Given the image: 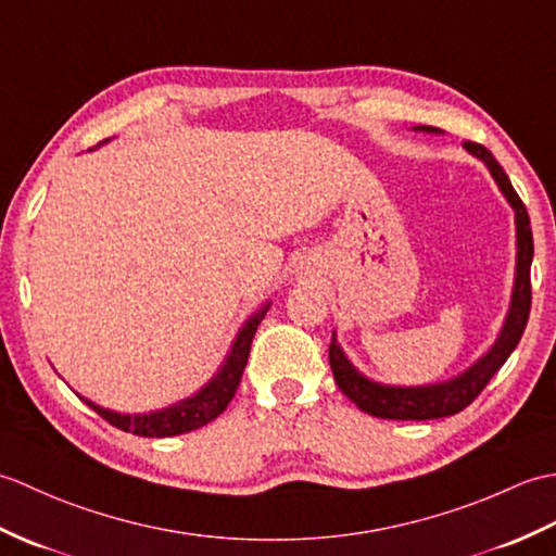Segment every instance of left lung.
Returning a JSON list of instances; mask_svg holds the SVG:
<instances>
[{"label": "left lung", "mask_w": 556, "mask_h": 556, "mask_svg": "<svg viewBox=\"0 0 556 556\" xmlns=\"http://www.w3.org/2000/svg\"><path fill=\"white\" fill-rule=\"evenodd\" d=\"M428 131H434V128L428 126ZM464 148L488 164L494 181L500 184L502 193L506 195V200H509L516 212L518 257H516V285H514L509 315H506V323L497 344L490 349L488 356H482L473 368H468L464 375L454 377L452 382L430 384V387H387V384L365 380L361 372L353 370V365L346 361L344 351L339 349L337 339H332V346H329V365H332L334 380L341 392H344L361 410L368 413V416L384 418V420H434V418L454 416V413L473 404L478 394L488 387L494 372L502 368L523 337V329L530 315V299H533L530 296V293H533L530 291L533 231H530L528 210L523 205V200L514 191L509 176H506V172L500 167V162L492 157V152L485 146L466 140Z\"/></svg>", "instance_id": "8db88e82"}]
</instances>
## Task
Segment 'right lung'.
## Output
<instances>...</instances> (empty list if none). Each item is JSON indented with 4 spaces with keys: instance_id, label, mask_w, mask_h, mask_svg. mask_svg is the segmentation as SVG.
Masks as SVG:
<instances>
[{
    "instance_id": "1",
    "label": "right lung",
    "mask_w": 556,
    "mask_h": 556,
    "mask_svg": "<svg viewBox=\"0 0 556 556\" xmlns=\"http://www.w3.org/2000/svg\"><path fill=\"white\" fill-rule=\"evenodd\" d=\"M267 308L269 305H265L263 311H257V315H253L251 320L245 323V327L233 341V349L229 353L227 363L222 365V370L215 380L200 389L195 396L181 401V404H174L157 413H146V416H122V413L104 410L96 406L88 399L83 401H86L98 416H102L110 425H114V428H119L124 432H134L138 437H174V434H184V432L203 428V425H207L210 420H215L219 413L227 410L236 389H239L245 363H248V353H251V341Z\"/></svg>"
}]
</instances>
